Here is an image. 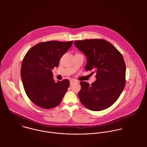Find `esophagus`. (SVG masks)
<instances>
[{
	"label": "esophagus",
	"mask_w": 147,
	"mask_h": 147,
	"mask_svg": "<svg viewBox=\"0 0 147 147\" xmlns=\"http://www.w3.org/2000/svg\"><path fill=\"white\" fill-rule=\"evenodd\" d=\"M75 81L74 80H70V85H72L74 83H75Z\"/></svg>",
	"instance_id": "esophagus-1"
}]
</instances>
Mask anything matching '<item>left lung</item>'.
Returning <instances> with one entry per match:
<instances>
[{
    "label": "left lung",
    "instance_id": "left-lung-1",
    "mask_svg": "<svg viewBox=\"0 0 147 147\" xmlns=\"http://www.w3.org/2000/svg\"><path fill=\"white\" fill-rule=\"evenodd\" d=\"M76 47L87 57L86 71L96 72V80L89 85L81 82L78 96L92 111L106 109L118 100L126 84V64L121 53L102 39L75 41Z\"/></svg>",
    "mask_w": 147,
    "mask_h": 147
}]
</instances>
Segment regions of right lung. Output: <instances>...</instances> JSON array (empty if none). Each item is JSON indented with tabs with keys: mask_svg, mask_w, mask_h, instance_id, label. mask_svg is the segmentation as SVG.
<instances>
[{
	"mask_svg": "<svg viewBox=\"0 0 147 147\" xmlns=\"http://www.w3.org/2000/svg\"><path fill=\"white\" fill-rule=\"evenodd\" d=\"M72 43V41L41 42L25 55L21 67L22 84L28 98L37 106L49 109L61 102L69 82L64 79L55 82L51 69L58 66L61 58Z\"/></svg>",
	"mask_w": 147,
	"mask_h": 147,
	"instance_id": "add662e5",
	"label": "right lung"
}]
</instances>
